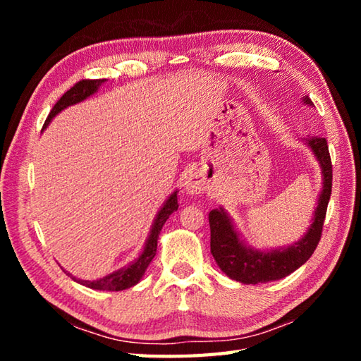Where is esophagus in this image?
<instances>
[{
  "mask_svg": "<svg viewBox=\"0 0 361 361\" xmlns=\"http://www.w3.org/2000/svg\"><path fill=\"white\" fill-rule=\"evenodd\" d=\"M185 190L189 195H198L203 194L206 190V183L202 180V176L198 173H189L185 180Z\"/></svg>",
  "mask_w": 361,
  "mask_h": 361,
  "instance_id": "1",
  "label": "esophagus"
}]
</instances>
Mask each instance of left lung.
Instances as JSON below:
<instances>
[{"label":"left lung","mask_w":361,"mask_h":361,"mask_svg":"<svg viewBox=\"0 0 361 361\" xmlns=\"http://www.w3.org/2000/svg\"><path fill=\"white\" fill-rule=\"evenodd\" d=\"M302 104L313 106L309 96H302ZM301 141L307 145L318 161L321 169V190L307 231L298 242L270 250L255 248L245 240L224 206L209 212L211 255L229 279L247 286L278 281L304 265L315 251L332 192V163L326 137H301Z\"/></svg>","instance_id":"left-lung-1"}]
</instances>
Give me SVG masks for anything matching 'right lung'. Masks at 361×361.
<instances>
[{"label": "right lung", "mask_w": 361, "mask_h": 361, "mask_svg": "<svg viewBox=\"0 0 361 361\" xmlns=\"http://www.w3.org/2000/svg\"><path fill=\"white\" fill-rule=\"evenodd\" d=\"M105 80L99 79V80H80L75 83V85L68 90L66 93L60 97V101L54 105V109L51 110L48 119L44 121V126L43 130L51 124V121L57 116L60 111H63L65 109L75 104H80L83 101H87L88 97H91L93 94L97 93V90L101 88V85ZM176 192L178 190H173V192L167 197V200L161 206L159 211L157 212V217L153 220L152 228L149 231L147 239H145L144 243V248L141 250L140 256H137L132 262L127 264L126 267L119 268V270L113 271L110 274L104 276V278H99L94 281H85V279H78L75 276H73L71 273H68L66 270H63L70 278L80 283V286H85L88 288H93V290H102V291H121V290H126L136 286L137 282L142 279V276L147 270V267L150 265V262L153 260L157 255V245H158V237L161 229H163L166 220L169 219L172 212H175L178 209V197H176Z\"/></svg>", "instance_id": "add662e5"}]
</instances>
